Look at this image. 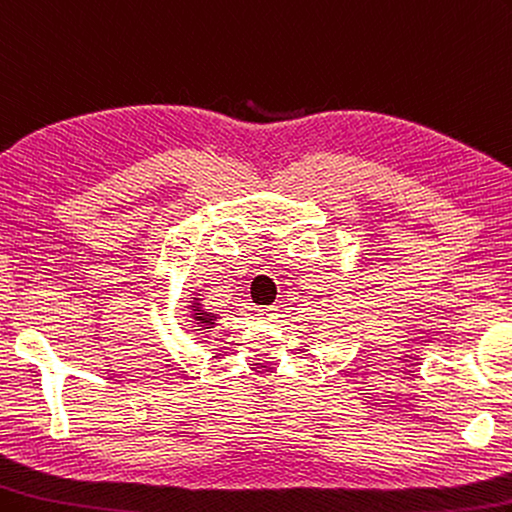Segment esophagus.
<instances>
[{
	"instance_id": "1",
	"label": "esophagus",
	"mask_w": 512,
	"mask_h": 512,
	"mask_svg": "<svg viewBox=\"0 0 512 512\" xmlns=\"http://www.w3.org/2000/svg\"><path fill=\"white\" fill-rule=\"evenodd\" d=\"M257 318L264 320V323H272V320L279 318V307H275V305L259 307V310H257Z\"/></svg>"
}]
</instances>
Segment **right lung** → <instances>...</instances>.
Returning a JSON list of instances; mask_svg holds the SVG:
<instances>
[{
	"mask_svg": "<svg viewBox=\"0 0 512 512\" xmlns=\"http://www.w3.org/2000/svg\"><path fill=\"white\" fill-rule=\"evenodd\" d=\"M194 312H196V314H194V318L198 320V325H200V327L211 325V318H213V316H211L209 312H202V307H198L196 303H194Z\"/></svg>",
	"mask_w": 512,
	"mask_h": 512,
	"instance_id": "obj_1",
	"label": "right lung"
}]
</instances>
